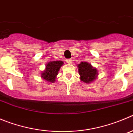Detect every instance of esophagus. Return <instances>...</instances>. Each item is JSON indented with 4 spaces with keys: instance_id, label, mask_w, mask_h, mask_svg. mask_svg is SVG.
I'll list each match as a JSON object with an SVG mask.
<instances>
[{
    "instance_id": "esophagus-1",
    "label": "esophagus",
    "mask_w": 133,
    "mask_h": 133,
    "mask_svg": "<svg viewBox=\"0 0 133 133\" xmlns=\"http://www.w3.org/2000/svg\"><path fill=\"white\" fill-rule=\"evenodd\" d=\"M65 61H66V62L68 64H71V63L72 62V59H67Z\"/></svg>"
}]
</instances>
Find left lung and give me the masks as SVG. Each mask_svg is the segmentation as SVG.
<instances>
[{
  "label": "left lung",
  "instance_id": "obj_1",
  "mask_svg": "<svg viewBox=\"0 0 133 133\" xmlns=\"http://www.w3.org/2000/svg\"><path fill=\"white\" fill-rule=\"evenodd\" d=\"M77 68L81 81L85 83H91L98 78V69L94 68L91 64L81 62L80 64H77Z\"/></svg>",
  "mask_w": 133,
  "mask_h": 133
}]
</instances>
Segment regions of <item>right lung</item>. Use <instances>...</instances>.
<instances>
[{
    "mask_svg": "<svg viewBox=\"0 0 133 133\" xmlns=\"http://www.w3.org/2000/svg\"><path fill=\"white\" fill-rule=\"evenodd\" d=\"M63 65L64 62L61 60L53 61L47 63L45 65L44 70L41 74V77L48 83H54L58 74V71Z\"/></svg>",
    "mask_w": 133,
    "mask_h": 133,
    "instance_id": "1",
    "label": "right lung"
}]
</instances>
